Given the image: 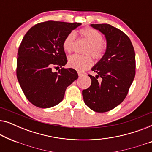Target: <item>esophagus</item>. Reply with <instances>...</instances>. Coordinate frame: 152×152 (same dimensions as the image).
<instances>
[{"label":"esophagus","mask_w":152,"mask_h":152,"mask_svg":"<svg viewBox=\"0 0 152 152\" xmlns=\"http://www.w3.org/2000/svg\"><path fill=\"white\" fill-rule=\"evenodd\" d=\"M77 73H78V75L80 76V77H81V76H82L83 75H84V72H80V71H78L77 72Z\"/></svg>","instance_id":"1"}]
</instances>
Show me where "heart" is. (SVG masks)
Segmentation results:
<instances>
[{
  "instance_id": "heart-1",
  "label": "heart",
  "mask_w": 152,
  "mask_h": 152,
  "mask_svg": "<svg viewBox=\"0 0 152 152\" xmlns=\"http://www.w3.org/2000/svg\"><path fill=\"white\" fill-rule=\"evenodd\" d=\"M79 34L86 39L89 43L86 53L91 54L95 59H101L104 57L107 46L103 42V37L100 32L91 27H86L79 30ZM75 35L74 32H70L64 39L62 46L66 53H71L73 50ZM93 59L90 55H74L68 58V66L78 71H84L93 65Z\"/></svg>"
}]
</instances>
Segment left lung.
I'll use <instances>...</instances> for the list:
<instances>
[{
  "instance_id": "8db88e82",
  "label": "left lung",
  "mask_w": 152,
  "mask_h": 152,
  "mask_svg": "<svg viewBox=\"0 0 152 152\" xmlns=\"http://www.w3.org/2000/svg\"><path fill=\"white\" fill-rule=\"evenodd\" d=\"M91 26L105 35L107 50L92 68L97 75H88L91 85L82 91V96L91 109L104 113L125 99L136 75V56L132 41L122 31L107 23ZM98 77L102 82H98Z\"/></svg>"
}]
</instances>
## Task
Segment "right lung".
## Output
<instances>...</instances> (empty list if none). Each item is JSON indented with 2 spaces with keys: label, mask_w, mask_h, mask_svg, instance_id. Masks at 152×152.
<instances>
[{
  "label": "right lung",
  "mask_w": 152,
  "mask_h": 152,
  "mask_svg": "<svg viewBox=\"0 0 152 152\" xmlns=\"http://www.w3.org/2000/svg\"><path fill=\"white\" fill-rule=\"evenodd\" d=\"M79 23L48 20L29 30L18 50L16 76L26 98L39 108H50L61 102L66 88L78 78L72 68H64L67 58L64 39ZM53 67L61 68L59 72Z\"/></svg>",
  "instance_id": "obj_1"
}]
</instances>
